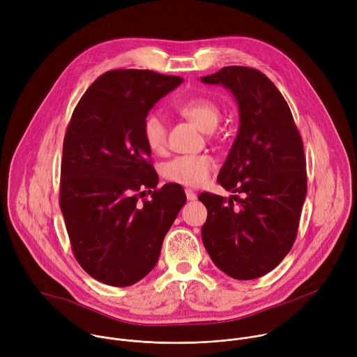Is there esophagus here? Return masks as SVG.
<instances>
[{"instance_id":"1","label":"esophagus","mask_w":357,"mask_h":357,"mask_svg":"<svg viewBox=\"0 0 357 357\" xmlns=\"http://www.w3.org/2000/svg\"><path fill=\"white\" fill-rule=\"evenodd\" d=\"M185 193H186V199H188V200H196V197H197L196 193H195L192 189H186Z\"/></svg>"}]
</instances>
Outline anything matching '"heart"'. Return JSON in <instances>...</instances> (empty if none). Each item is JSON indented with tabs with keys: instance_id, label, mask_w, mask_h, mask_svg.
<instances>
[{
	"instance_id": "heart-1",
	"label": "heart",
	"mask_w": 357,
	"mask_h": 357,
	"mask_svg": "<svg viewBox=\"0 0 357 357\" xmlns=\"http://www.w3.org/2000/svg\"><path fill=\"white\" fill-rule=\"evenodd\" d=\"M178 112L203 131H213L222 117L215 101L202 96L182 101ZM142 134L146 146L155 154H162L167 148V124L160 114L149 113L144 119ZM213 167L215 161L211 155H182L165 164L164 176L185 186H199L206 182Z\"/></svg>"
}]
</instances>
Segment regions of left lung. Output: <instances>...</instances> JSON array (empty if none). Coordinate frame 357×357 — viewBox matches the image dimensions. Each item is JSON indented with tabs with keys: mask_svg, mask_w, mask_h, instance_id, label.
<instances>
[{
	"mask_svg": "<svg viewBox=\"0 0 357 357\" xmlns=\"http://www.w3.org/2000/svg\"><path fill=\"white\" fill-rule=\"evenodd\" d=\"M200 80L225 86L238 105V132L218 182L243 195H199L208 209L202 240L218 268L254 280L274 270L295 241L307 196L302 138L285 98L260 70L226 66Z\"/></svg>",
	"mask_w": 357,
	"mask_h": 357,
	"instance_id": "1",
	"label": "left lung"
}]
</instances>
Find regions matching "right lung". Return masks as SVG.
<instances>
[{"instance_id":"1","label":"right lung","mask_w":357,"mask_h":357,"mask_svg":"<svg viewBox=\"0 0 357 357\" xmlns=\"http://www.w3.org/2000/svg\"><path fill=\"white\" fill-rule=\"evenodd\" d=\"M182 80L152 70H110L86 90L72 114L59 205L77 263L100 282L128 287L142 280L185 205L181 185L157 189L142 134L149 110ZM145 188L155 192L139 201Z\"/></svg>"}]
</instances>
